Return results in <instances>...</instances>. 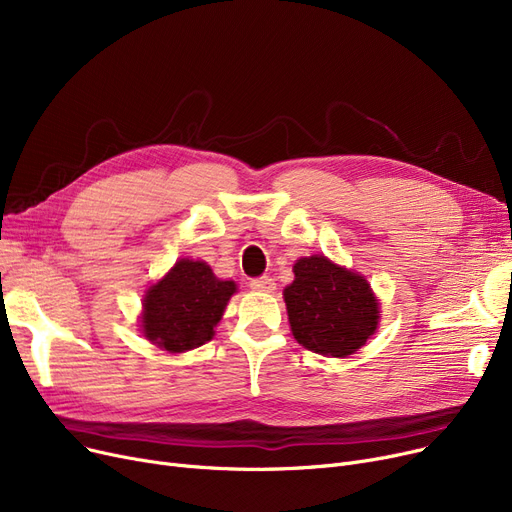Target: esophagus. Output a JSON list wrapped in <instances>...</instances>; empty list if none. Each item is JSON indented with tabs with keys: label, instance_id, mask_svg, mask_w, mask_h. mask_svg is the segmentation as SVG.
Segmentation results:
<instances>
[{
	"label": "esophagus",
	"instance_id": "esophagus-1",
	"mask_svg": "<svg viewBox=\"0 0 512 512\" xmlns=\"http://www.w3.org/2000/svg\"><path fill=\"white\" fill-rule=\"evenodd\" d=\"M251 288L257 290V292H274L276 290V282L270 276H263V278L251 280Z\"/></svg>",
	"mask_w": 512,
	"mask_h": 512
}]
</instances>
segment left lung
Masks as SVG:
<instances>
[{"label": "left lung", "mask_w": 512, "mask_h": 512, "mask_svg": "<svg viewBox=\"0 0 512 512\" xmlns=\"http://www.w3.org/2000/svg\"><path fill=\"white\" fill-rule=\"evenodd\" d=\"M292 272L284 288L292 336L324 357L357 353L380 321V303L365 276L324 255L301 257Z\"/></svg>", "instance_id": "1"}]
</instances>
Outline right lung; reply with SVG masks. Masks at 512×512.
<instances>
[{"label":"right lung","instance_id":"1","mask_svg":"<svg viewBox=\"0 0 512 512\" xmlns=\"http://www.w3.org/2000/svg\"><path fill=\"white\" fill-rule=\"evenodd\" d=\"M236 292L205 261L180 259L143 299V336L168 353H186L213 338L224 309Z\"/></svg>","mask_w":512,"mask_h":512}]
</instances>
